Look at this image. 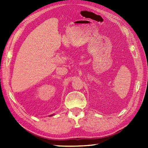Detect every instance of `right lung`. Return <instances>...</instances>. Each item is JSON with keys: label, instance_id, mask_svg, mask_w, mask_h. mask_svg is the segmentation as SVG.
I'll list each match as a JSON object with an SVG mask.
<instances>
[{"label": "right lung", "instance_id": "right-lung-1", "mask_svg": "<svg viewBox=\"0 0 148 148\" xmlns=\"http://www.w3.org/2000/svg\"><path fill=\"white\" fill-rule=\"evenodd\" d=\"M53 116V115H50V116Z\"/></svg>", "mask_w": 148, "mask_h": 148}]
</instances>
